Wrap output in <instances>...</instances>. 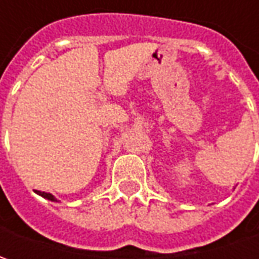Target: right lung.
<instances>
[{
  "mask_svg": "<svg viewBox=\"0 0 259 259\" xmlns=\"http://www.w3.org/2000/svg\"><path fill=\"white\" fill-rule=\"evenodd\" d=\"M35 193H38L40 196H43V197H46V199H49V200H56L55 196H52L50 193H46V192H38V190H35Z\"/></svg>",
  "mask_w": 259,
  "mask_h": 259,
  "instance_id": "right-lung-1",
  "label": "right lung"
}]
</instances>
